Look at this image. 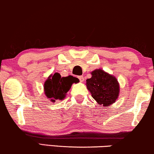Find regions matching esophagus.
I'll return each mask as SVG.
<instances>
[{"mask_svg": "<svg viewBox=\"0 0 154 154\" xmlns=\"http://www.w3.org/2000/svg\"><path fill=\"white\" fill-rule=\"evenodd\" d=\"M78 79H79V81H80V82H83V81L85 80L84 77H83V76H79Z\"/></svg>", "mask_w": 154, "mask_h": 154, "instance_id": "obj_1", "label": "esophagus"}]
</instances>
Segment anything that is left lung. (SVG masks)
<instances>
[{
  "mask_svg": "<svg viewBox=\"0 0 154 154\" xmlns=\"http://www.w3.org/2000/svg\"><path fill=\"white\" fill-rule=\"evenodd\" d=\"M92 77L86 80L88 90L98 104L107 107L116 102L119 95L117 79L102 69L92 72Z\"/></svg>",
  "mask_w": 154,
  "mask_h": 154,
  "instance_id": "obj_1",
  "label": "left lung"
}]
</instances>
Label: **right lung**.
I'll return each mask as SVG.
<instances>
[{
  "instance_id": "obj_1",
  "label": "right lung",
  "mask_w": 154,
  "mask_h": 154,
  "mask_svg": "<svg viewBox=\"0 0 154 154\" xmlns=\"http://www.w3.org/2000/svg\"><path fill=\"white\" fill-rule=\"evenodd\" d=\"M79 79L72 76L62 77L59 73L49 76L44 83V92L51 102L63 100L66 93L69 90L74 82H78Z\"/></svg>"
}]
</instances>
